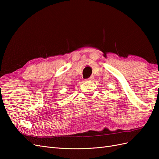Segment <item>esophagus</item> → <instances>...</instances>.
<instances>
[{"label":"esophagus","mask_w":159,"mask_h":159,"mask_svg":"<svg viewBox=\"0 0 159 159\" xmlns=\"http://www.w3.org/2000/svg\"><path fill=\"white\" fill-rule=\"evenodd\" d=\"M93 79V76H91V77H89V78H88V79H86L85 80L86 81H91V80H92Z\"/></svg>","instance_id":"1"}]
</instances>
